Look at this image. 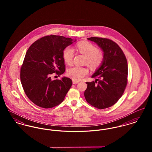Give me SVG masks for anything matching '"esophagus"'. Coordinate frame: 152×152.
I'll use <instances>...</instances> for the list:
<instances>
[{
	"mask_svg": "<svg viewBox=\"0 0 152 152\" xmlns=\"http://www.w3.org/2000/svg\"><path fill=\"white\" fill-rule=\"evenodd\" d=\"M78 82H79V81H76V80H72V83H73L74 84H77V83H78Z\"/></svg>",
	"mask_w": 152,
	"mask_h": 152,
	"instance_id": "obj_1",
	"label": "esophagus"
}]
</instances>
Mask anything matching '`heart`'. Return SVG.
Wrapping results in <instances>:
<instances>
[{"label": "heart", "instance_id": "obj_1", "mask_svg": "<svg viewBox=\"0 0 152 152\" xmlns=\"http://www.w3.org/2000/svg\"><path fill=\"white\" fill-rule=\"evenodd\" d=\"M77 49L86 57V63L89 68L95 69L100 66L104 60L103 53L92 43L88 42H81L76 45ZM74 56V49L71 47H66L63 52V58L65 63L71 64ZM88 73L87 68L74 66L67 69L66 74L74 80H81Z\"/></svg>", "mask_w": 152, "mask_h": 152}]
</instances>
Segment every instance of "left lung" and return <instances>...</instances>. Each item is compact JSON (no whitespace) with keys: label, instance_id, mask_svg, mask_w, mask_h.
<instances>
[{"label":"left lung","instance_id":"obj_1","mask_svg":"<svg viewBox=\"0 0 152 152\" xmlns=\"http://www.w3.org/2000/svg\"><path fill=\"white\" fill-rule=\"evenodd\" d=\"M87 39L101 48L104 53V60L92 75V78L100 80L87 83L84 96L92 106L107 108L116 103L124 92L128 81L127 60L122 49L114 42L95 37Z\"/></svg>","mask_w":152,"mask_h":152}]
</instances>
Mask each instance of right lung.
<instances>
[{
  "mask_svg": "<svg viewBox=\"0 0 152 152\" xmlns=\"http://www.w3.org/2000/svg\"><path fill=\"white\" fill-rule=\"evenodd\" d=\"M75 41L61 36H47L27 50L21 67L20 81L27 96L36 105L51 108L64 99L72 80L64 77L53 81L51 75L65 72L63 50Z\"/></svg>",
  "mask_w": 152,
  "mask_h": 152,
  "instance_id": "obj_1",
  "label": "right lung"
}]
</instances>
